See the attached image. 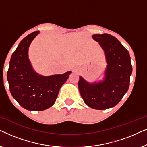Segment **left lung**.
Returning <instances> with one entry per match:
<instances>
[{"label": "left lung", "instance_id": "left-lung-1", "mask_svg": "<svg viewBox=\"0 0 147 147\" xmlns=\"http://www.w3.org/2000/svg\"><path fill=\"white\" fill-rule=\"evenodd\" d=\"M92 38L103 49L107 65L100 81L90 83L80 76L78 88L86 105L106 110L119 103L127 92L132 67L129 53L116 37L104 33Z\"/></svg>", "mask_w": 147, "mask_h": 147}]
</instances>
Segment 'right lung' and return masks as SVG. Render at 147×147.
Masks as SVG:
<instances>
[{
    "label": "right lung",
    "instance_id": "add662e5",
    "mask_svg": "<svg viewBox=\"0 0 147 147\" xmlns=\"http://www.w3.org/2000/svg\"><path fill=\"white\" fill-rule=\"evenodd\" d=\"M39 31L25 37L11 56L7 72L10 92L18 103L28 110L42 111L55 104L61 86L71 71L49 76L36 73L29 59L30 44Z\"/></svg>",
    "mask_w": 147,
    "mask_h": 147
}]
</instances>
